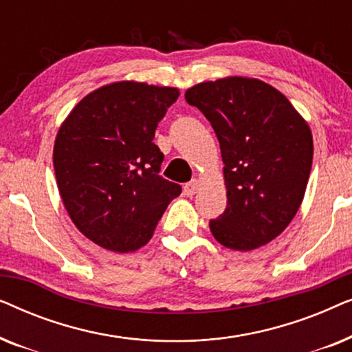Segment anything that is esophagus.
Masks as SVG:
<instances>
[{
  "label": "esophagus",
  "mask_w": 352,
  "mask_h": 352,
  "mask_svg": "<svg viewBox=\"0 0 352 352\" xmlns=\"http://www.w3.org/2000/svg\"><path fill=\"white\" fill-rule=\"evenodd\" d=\"M199 189H200V181L199 179H192L190 182H187V184L184 186L186 195H189V197L195 195L197 192H199Z\"/></svg>",
  "instance_id": "obj_1"
}]
</instances>
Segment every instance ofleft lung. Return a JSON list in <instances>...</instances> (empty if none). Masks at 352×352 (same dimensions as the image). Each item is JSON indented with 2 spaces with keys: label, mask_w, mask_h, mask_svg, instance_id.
Here are the masks:
<instances>
[{
  "label": "left lung",
  "mask_w": 352,
  "mask_h": 352,
  "mask_svg": "<svg viewBox=\"0 0 352 352\" xmlns=\"http://www.w3.org/2000/svg\"><path fill=\"white\" fill-rule=\"evenodd\" d=\"M218 136L228 206L210 221L221 245L259 248L295 218L312 166V134L280 91L256 78L228 76L186 91Z\"/></svg>",
  "instance_id": "1"
}]
</instances>
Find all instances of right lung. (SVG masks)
<instances>
[{
  "label": "right lung",
  "mask_w": 352,
  "mask_h": 352,
  "mask_svg": "<svg viewBox=\"0 0 352 352\" xmlns=\"http://www.w3.org/2000/svg\"><path fill=\"white\" fill-rule=\"evenodd\" d=\"M179 91L117 81L85 96L57 131L52 162L76 229L110 252H136L152 239L181 186L158 175L153 136Z\"/></svg>",
  "instance_id": "add662e5"
}]
</instances>
